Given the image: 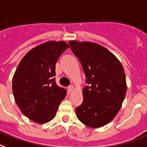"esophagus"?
<instances>
[{
    "label": "esophagus",
    "instance_id": "34e87169",
    "mask_svg": "<svg viewBox=\"0 0 147 147\" xmlns=\"http://www.w3.org/2000/svg\"><path fill=\"white\" fill-rule=\"evenodd\" d=\"M74 86L73 85H70V86H68V91H69V93H70V92L73 91V90H74Z\"/></svg>",
    "mask_w": 147,
    "mask_h": 147
}]
</instances>
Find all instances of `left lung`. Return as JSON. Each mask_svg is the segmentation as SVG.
Wrapping results in <instances>:
<instances>
[{
	"instance_id": "8db88e82",
	"label": "left lung",
	"mask_w": 147,
	"mask_h": 147,
	"mask_svg": "<svg viewBox=\"0 0 147 147\" xmlns=\"http://www.w3.org/2000/svg\"><path fill=\"white\" fill-rule=\"evenodd\" d=\"M86 77L84 101L75 109L78 119L89 127L105 126L119 112L127 92L122 64L107 49L92 42H69Z\"/></svg>"
}]
</instances>
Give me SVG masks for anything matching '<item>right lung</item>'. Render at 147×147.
<instances>
[{
    "mask_svg": "<svg viewBox=\"0 0 147 147\" xmlns=\"http://www.w3.org/2000/svg\"><path fill=\"white\" fill-rule=\"evenodd\" d=\"M69 48L64 41H48L30 50L14 73L12 89L21 112L37 123H45L55 117L67 90L56 84L58 58Z\"/></svg>",
    "mask_w": 147,
    "mask_h": 147,
    "instance_id": "add662e5",
    "label": "right lung"
}]
</instances>
